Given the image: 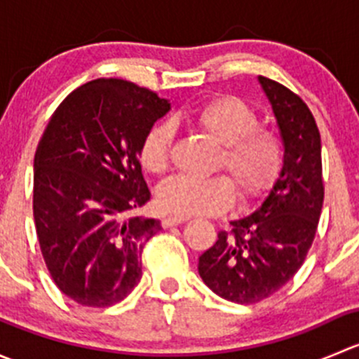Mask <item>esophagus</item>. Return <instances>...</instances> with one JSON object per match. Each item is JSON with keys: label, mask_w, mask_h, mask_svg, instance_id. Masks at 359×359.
Returning a JSON list of instances; mask_svg holds the SVG:
<instances>
[{"label": "esophagus", "mask_w": 359, "mask_h": 359, "mask_svg": "<svg viewBox=\"0 0 359 359\" xmlns=\"http://www.w3.org/2000/svg\"><path fill=\"white\" fill-rule=\"evenodd\" d=\"M187 217H165V219L161 220V226L163 227H172V226H179V224L186 222Z\"/></svg>", "instance_id": "1"}]
</instances>
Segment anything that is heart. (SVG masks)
<instances>
[{
	"label": "heart",
	"instance_id": "b5f03b06",
	"mask_svg": "<svg viewBox=\"0 0 359 359\" xmlns=\"http://www.w3.org/2000/svg\"><path fill=\"white\" fill-rule=\"evenodd\" d=\"M186 121L213 142L219 153L213 170L226 172L198 180L173 177L159 186V208L175 215H217L236 200L264 196L276 184L285 165L283 139L273 126L259 123V114L250 104L234 95H217L186 114ZM173 130L156 123L144 133L139 159L144 170L159 175L170 165Z\"/></svg>",
	"mask_w": 359,
	"mask_h": 359
}]
</instances>
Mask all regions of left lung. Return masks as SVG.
I'll return each instance as SVG.
<instances>
[{"instance_id": "8db88e82", "label": "left lung", "mask_w": 359, "mask_h": 359, "mask_svg": "<svg viewBox=\"0 0 359 359\" xmlns=\"http://www.w3.org/2000/svg\"><path fill=\"white\" fill-rule=\"evenodd\" d=\"M285 142V165L257 212L231 222L200 257V276L238 304L267 299L295 276L318 231L325 200L321 137L307 104L274 79L259 78Z\"/></svg>"}]
</instances>
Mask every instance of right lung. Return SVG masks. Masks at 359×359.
Wrapping results in <instances>:
<instances>
[{"label": "right lung", "instance_id": "1", "mask_svg": "<svg viewBox=\"0 0 359 359\" xmlns=\"http://www.w3.org/2000/svg\"><path fill=\"white\" fill-rule=\"evenodd\" d=\"M168 109L153 90L99 78L69 93L39 139L36 234L53 283L79 306H112L142 278V248L161 226L137 215L151 200L139 146Z\"/></svg>", "mask_w": 359, "mask_h": 359}]
</instances>
